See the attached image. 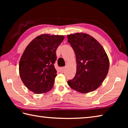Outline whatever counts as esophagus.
<instances>
[{
    "label": "esophagus",
    "instance_id": "esophagus-1",
    "mask_svg": "<svg viewBox=\"0 0 128 128\" xmlns=\"http://www.w3.org/2000/svg\"><path fill=\"white\" fill-rule=\"evenodd\" d=\"M65 68H66V67H62V68H60V71H61V72H62V71H64Z\"/></svg>",
    "mask_w": 128,
    "mask_h": 128
}]
</instances>
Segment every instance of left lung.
Listing matches in <instances>:
<instances>
[{
    "label": "left lung",
    "instance_id": "8db88e82",
    "mask_svg": "<svg viewBox=\"0 0 128 128\" xmlns=\"http://www.w3.org/2000/svg\"><path fill=\"white\" fill-rule=\"evenodd\" d=\"M74 50L77 62L76 74L68 81L72 89L81 93L96 90L107 76L110 62L104 49L88 34L77 33L67 36Z\"/></svg>",
    "mask_w": 128,
    "mask_h": 128
}]
</instances>
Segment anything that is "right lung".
I'll return each instance as SVG.
<instances>
[{
    "mask_svg": "<svg viewBox=\"0 0 128 128\" xmlns=\"http://www.w3.org/2000/svg\"><path fill=\"white\" fill-rule=\"evenodd\" d=\"M64 39L63 36L41 34L28 45L21 57L19 73L29 90L42 94L52 88L57 76L56 51Z\"/></svg>",
    "mask_w": 128,
    "mask_h": 128,
    "instance_id": "add662e5",
    "label": "right lung"
}]
</instances>
